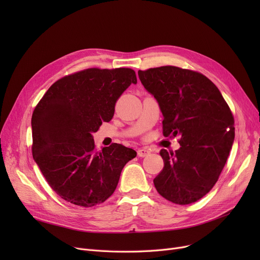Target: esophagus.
<instances>
[{
    "label": "esophagus",
    "instance_id": "obj_1",
    "mask_svg": "<svg viewBox=\"0 0 260 260\" xmlns=\"http://www.w3.org/2000/svg\"><path fill=\"white\" fill-rule=\"evenodd\" d=\"M137 153H138V156H139V157H142V158H143V157H146V156H148L149 154H151V152H149L146 147L139 148Z\"/></svg>",
    "mask_w": 260,
    "mask_h": 260
}]
</instances>
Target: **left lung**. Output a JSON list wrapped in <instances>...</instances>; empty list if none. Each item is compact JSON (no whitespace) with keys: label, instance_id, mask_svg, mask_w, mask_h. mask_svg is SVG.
Listing matches in <instances>:
<instances>
[{"label":"left lung","instance_id":"obj_1","mask_svg":"<svg viewBox=\"0 0 260 260\" xmlns=\"http://www.w3.org/2000/svg\"><path fill=\"white\" fill-rule=\"evenodd\" d=\"M138 75L159 103L163 136H180L178 151H160L165 167L154 179L157 192L182 206L196 202L225 166L235 137L233 114L219 89L198 72L169 65Z\"/></svg>","mask_w":260,"mask_h":260}]
</instances>
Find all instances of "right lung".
Segmentation results:
<instances>
[{"instance_id": "add662e5", "label": "right lung", "mask_w": 260, "mask_h": 260, "mask_svg": "<svg viewBox=\"0 0 260 260\" xmlns=\"http://www.w3.org/2000/svg\"><path fill=\"white\" fill-rule=\"evenodd\" d=\"M137 83L132 68H87L48 88L32 118V157L62 199L91 208L111 197L133 148L113 143L97 152L92 133L109 122L120 95Z\"/></svg>"}]
</instances>
